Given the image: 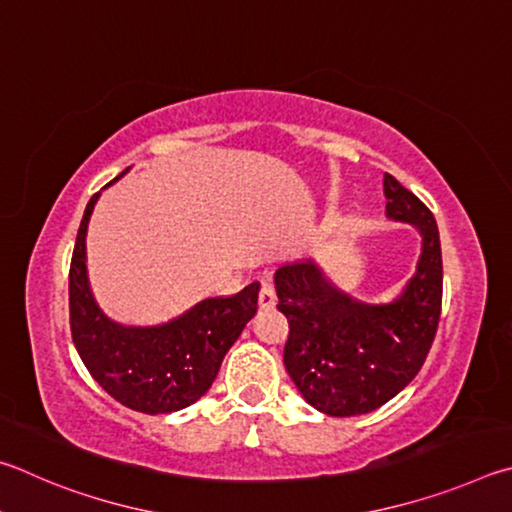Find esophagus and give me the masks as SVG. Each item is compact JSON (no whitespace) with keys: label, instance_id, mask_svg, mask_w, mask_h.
<instances>
[{"label":"esophagus","instance_id":"1","mask_svg":"<svg viewBox=\"0 0 512 512\" xmlns=\"http://www.w3.org/2000/svg\"><path fill=\"white\" fill-rule=\"evenodd\" d=\"M258 303L263 310H272L276 306V288L270 279L261 281V290H258Z\"/></svg>","mask_w":512,"mask_h":512}]
</instances>
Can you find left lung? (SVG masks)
Instances as JSON below:
<instances>
[{
	"instance_id": "1",
	"label": "left lung",
	"mask_w": 512,
	"mask_h": 512,
	"mask_svg": "<svg viewBox=\"0 0 512 512\" xmlns=\"http://www.w3.org/2000/svg\"><path fill=\"white\" fill-rule=\"evenodd\" d=\"M387 215L423 236L414 279L387 306L339 292L315 263L274 274L279 308L290 324L283 362L301 396L328 416H362L396 398L423 369L443 301L441 238L432 211L384 173Z\"/></svg>"
}]
</instances>
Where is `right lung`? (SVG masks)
Masks as SVG:
<instances>
[{
  "instance_id": "add662e5",
  "label": "right lung",
  "mask_w": 512,
  "mask_h": 512,
  "mask_svg": "<svg viewBox=\"0 0 512 512\" xmlns=\"http://www.w3.org/2000/svg\"><path fill=\"white\" fill-rule=\"evenodd\" d=\"M98 195L87 202L71 256V339L92 378L121 405L150 416L179 411L209 391L224 355L256 315L258 283L231 297L200 301L168 324H116L96 306L87 283L85 233Z\"/></svg>"
}]
</instances>
